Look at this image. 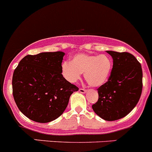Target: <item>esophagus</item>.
Instances as JSON below:
<instances>
[{
    "label": "esophagus",
    "mask_w": 152,
    "mask_h": 152,
    "mask_svg": "<svg viewBox=\"0 0 152 152\" xmlns=\"http://www.w3.org/2000/svg\"><path fill=\"white\" fill-rule=\"evenodd\" d=\"M79 92H80V93H86V92L87 91V90H86V89H85V88H79Z\"/></svg>",
    "instance_id": "1"
}]
</instances>
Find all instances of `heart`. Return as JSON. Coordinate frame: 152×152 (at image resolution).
Here are the masks:
<instances>
[{
	"label": "heart",
	"mask_w": 152,
	"mask_h": 152,
	"mask_svg": "<svg viewBox=\"0 0 152 152\" xmlns=\"http://www.w3.org/2000/svg\"><path fill=\"white\" fill-rule=\"evenodd\" d=\"M113 69V61L106 55L78 54L71 61L61 65L64 77L71 83L77 82L84 73L86 82L93 87H99L107 82Z\"/></svg>",
	"instance_id": "heart-1"
}]
</instances>
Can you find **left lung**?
Returning <instances> with one entry per match:
<instances>
[{
    "label": "left lung",
    "instance_id": "left-lung-1",
    "mask_svg": "<svg viewBox=\"0 0 152 152\" xmlns=\"http://www.w3.org/2000/svg\"><path fill=\"white\" fill-rule=\"evenodd\" d=\"M106 52L113 59V69L108 81L97 88L98 100L92 105V109L106 121H115L137 106L142 90V70L132 54Z\"/></svg>",
    "mask_w": 152,
    "mask_h": 152
}]
</instances>
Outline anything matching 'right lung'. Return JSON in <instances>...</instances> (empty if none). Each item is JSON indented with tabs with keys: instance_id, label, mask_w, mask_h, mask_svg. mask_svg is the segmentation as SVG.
Returning a JSON list of instances; mask_svg holds the SVG:
<instances>
[{
	"instance_id": "1",
	"label": "right lung",
	"mask_w": 152,
	"mask_h": 152,
	"mask_svg": "<svg viewBox=\"0 0 152 152\" xmlns=\"http://www.w3.org/2000/svg\"><path fill=\"white\" fill-rule=\"evenodd\" d=\"M62 52L28 55L20 61L12 75L14 100L26 117L47 123L64 112L70 95L79 88L64 78Z\"/></svg>"
}]
</instances>
